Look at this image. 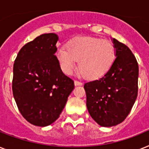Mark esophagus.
I'll return each mask as SVG.
<instances>
[{"instance_id": "34e87169", "label": "esophagus", "mask_w": 149, "mask_h": 149, "mask_svg": "<svg viewBox=\"0 0 149 149\" xmlns=\"http://www.w3.org/2000/svg\"><path fill=\"white\" fill-rule=\"evenodd\" d=\"M74 84H75V86H81L82 84H83V83L80 81H78V80H75Z\"/></svg>"}]
</instances>
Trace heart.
Segmentation results:
<instances>
[{"instance_id":"obj_1","label":"heart","mask_w":149,"mask_h":149,"mask_svg":"<svg viewBox=\"0 0 149 149\" xmlns=\"http://www.w3.org/2000/svg\"><path fill=\"white\" fill-rule=\"evenodd\" d=\"M61 69L71 75L77 68L89 79H97L111 68L115 56V48L111 41L91 36L73 38L67 44V49L60 48L56 54Z\"/></svg>"}]
</instances>
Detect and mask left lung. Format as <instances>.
<instances>
[{
    "instance_id": "8db88e82",
    "label": "left lung",
    "mask_w": 149,
    "mask_h": 149,
    "mask_svg": "<svg viewBox=\"0 0 149 149\" xmlns=\"http://www.w3.org/2000/svg\"><path fill=\"white\" fill-rule=\"evenodd\" d=\"M116 58L105 74L84 84L86 107L102 127H112L125 120L138 96L139 64L127 45L113 38Z\"/></svg>"
}]
</instances>
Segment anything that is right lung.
<instances>
[{"mask_svg": "<svg viewBox=\"0 0 149 149\" xmlns=\"http://www.w3.org/2000/svg\"><path fill=\"white\" fill-rule=\"evenodd\" d=\"M58 36L43 34L20 49L13 67V96L29 123L45 127L56 121L74 89L57 57Z\"/></svg>", "mask_w": 149, "mask_h": 149, "instance_id": "add662e5", "label": "right lung"}]
</instances>
